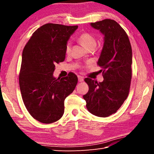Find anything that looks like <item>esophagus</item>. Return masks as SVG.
I'll return each instance as SVG.
<instances>
[{
  "instance_id": "1",
  "label": "esophagus",
  "mask_w": 154,
  "mask_h": 154,
  "mask_svg": "<svg viewBox=\"0 0 154 154\" xmlns=\"http://www.w3.org/2000/svg\"><path fill=\"white\" fill-rule=\"evenodd\" d=\"M78 79H79V82H82L83 81V77L82 76H81V75H78Z\"/></svg>"
}]
</instances>
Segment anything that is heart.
I'll use <instances>...</instances> for the list:
<instances>
[{
    "label": "heart",
    "instance_id": "b5f03b06",
    "mask_svg": "<svg viewBox=\"0 0 154 154\" xmlns=\"http://www.w3.org/2000/svg\"><path fill=\"white\" fill-rule=\"evenodd\" d=\"M78 41L82 44L83 46L88 49L94 48L96 45V40L94 36L90 33L83 32L78 36ZM71 51V43L68 42L65 46V53L69 54Z\"/></svg>",
    "mask_w": 154,
    "mask_h": 154
}]
</instances>
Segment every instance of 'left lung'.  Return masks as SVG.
Here are the masks:
<instances>
[{"label":"left lung","mask_w":154,"mask_h":154,"mask_svg":"<svg viewBox=\"0 0 154 154\" xmlns=\"http://www.w3.org/2000/svg\"><path fill=\"white\" fill-rule=\"evenodd\" d=\"M105 35V42L97 64L102 68L104 80L98 83L90 78L83 98L86 107L96 116L106 118L116 113L128 96L132 79V48L128 36L115 20L105 19L91 23Z\"/></svg>","instance_id":"8db88e82"}]
</instances>
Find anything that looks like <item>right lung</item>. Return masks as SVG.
I'll return each mask as SVG.
<instances>
[{
	"mask_svg": "<svg viewBox=\"0 0 154 154\" xmlns=\"http://www.w3.org/2000/svg\"><path fill=\"white\" fill-rule=\"evenodd\" d=\"M78 26L44 24L35 30L22 52L19 84L23 102L34 119L43 124L59 120L64 100L73 92L78 78L73 72L56 79L55 65L65 59V46Z\"/></svg>",
	"mask_w": 154,
	"mask_h": 154,
	"instance_id": "1",
	"label": "right lung"
}]
</instances>
